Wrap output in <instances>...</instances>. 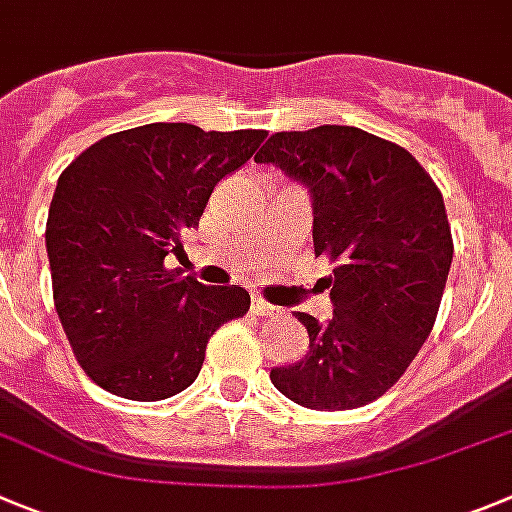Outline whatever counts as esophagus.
I'll use <instances>...</instances> for the list:
<instances>
[{"label": "esophagus", "mask_w": 512, "mask_h": 512, "mask_svg": "<svg viewBox=\"0 0 512 512\" xmlns=\"http://www.w3.org/2000/svg\"><path fill=\"white\" fill-rule=\"evenodd\" d=\"M251 312L259 314V317H274V314L279 312V309H276L274 304L264 302V299H261V297H253L251 299Z\"/></svg>", "instance_id": "esophagus-1"}]
</instances>
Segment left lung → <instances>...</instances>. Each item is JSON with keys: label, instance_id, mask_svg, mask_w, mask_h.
<instances>
[{"label": "left lung", "instance_id": "left-lung-1", "mask_svg": "<svg viewBox=\"0 0 512 512\" xmlns=\"http://www.w3.org/2000/svg\"><path fill=\"white\" fill-rule=\"evenodd\" d=\"M253 159L307 187L314 253L332 261V317L297 312L309 350L271 383L307 409L365 406L437 320L454 253L442 192L406 149L355 126L276 131Z\"/></svg>", "mask_w": 512, "mask_h": 512}]
</instances>
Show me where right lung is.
Masks as SVG:
<instances>
[{
  "instance_id": "right-lung-1",
  "label": "right lung",
  "mask_w": 512,
  "mask_h": 512,
  "mask_svg": "<svg viewBox=\"0 0 512 512\" xmlns=\"http://www.w3.org/2000/svg\"><path fill=\"white\" fill-rule=\"evenodd\" d=\"M264 137L147 124L98 139L58 177L45 228L55 309L103 391L131 401L185 391L213 332L248 312L243 287H205L167 259Z\"/></svg>"
}]
</instances>
